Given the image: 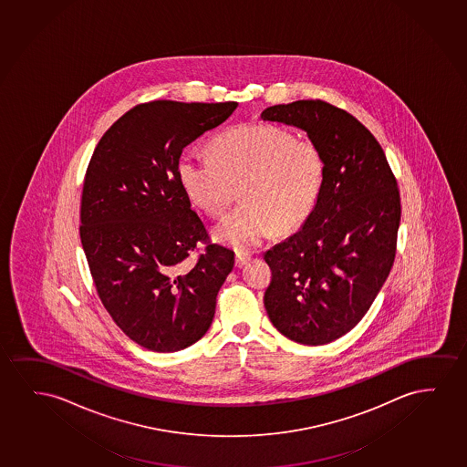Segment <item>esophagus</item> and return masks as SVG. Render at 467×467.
<instances>
[{
    "instance_id": "1",
    "label": "esophagus",
    "mask_w": 467,
    "mask_h": 467,
    "mask_svg": "<svg viewBox=\"0 0 467 467\" xmlns=\"http://www.w3.org/2000/svg\"><path fill=\"white\" fill-rule=\"evenodd\" d=\"M251 256L248 253H237L235 256V267H244V264L250 261Z\"/></svg>"
}]
</instances>
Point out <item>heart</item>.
Here are the masks:
<instances>
[{"label":"heart","instance_id":"1","mask_svg":"<svg viewBox=\"0 0 467 467\" xmlns=\"http://www.w3.org/2000/svg\"><path fill=\"white\" fill-rule=\"evenodd\" d=\"M211 155L189 151L179 179L192 202L219 216L242 189L244 203L213 230L219 244L250 250L276 229L293 230L307 219L322 189L323 157L307 139L264 123L238 126L211 142Z\"/></svg>","mask_w":467,"mask_h":467}]
</instances>
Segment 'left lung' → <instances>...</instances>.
<instances>
[{
	"instance_id": "obj_1",
	"label": "left lung",
	"mask_w": 467,
	"mask_h": 467,
	"mask_svg": "<svg viewBox=\"0 0 467 467\" xmlns=\"http://www.w3.org/2000/svg\"><path fill=\"white\" fill-rule=\"evenodd\" d=\"M261 119L307 132L323 157L322 189L303 227L264 259L270 322L291 341L322 346L368 312L392 269L400 195L375 136L323 100L267 107Z\"/></svg>"
}]
</instances>
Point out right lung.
<instances>
[{
    "label": "right lung",
    "instance_id": "add662e5",
    "mask_svg": "<svg viewBox=\"0 0 467 467\" xmlns=\"http://www.w3.org/2000/svg\"><path fill=\"white\" fill-rule=\"evenodd\" d=\"M237 102L140 104L99 140L86 171L79 237L99 297L130 339L153 352L189 348L210 329L234 251L206 244L179 179L184 147Z\"/></svg>",
    "mask_w": 467,
    "mask_h": 467
}]
</instances>
